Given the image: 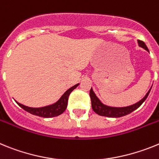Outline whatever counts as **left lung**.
Here are the masks:
<instances>
[{
    "label": "left lung",
    "mask_w": 159,
    "mask_h": 159,
    "mask_svg": "<svg viewBox=\"0 0 159 159\" xmlns=\"http://www.w3.org/2000/svg\"><path fill=\"white\" fill-rule=\"evenodd\" d=\"M138 44H139V46L142 47V48H143V49L149 52L148 48H147V46H146V44L143 41L138 40ZM151 88H152V86L150 87V89H149L148 92L146 93V94L145 95L143 99H141L139 102H138L135 104L131 105V106H125V107H113V106H109L103 104L99 100L98 98L96 96L93 89L91 88L90 91H89V96H90L91 98L92 109H93V110L96 114L101 116H105V117H109V118H120V117H123V116L127 115V114L132 113L135 110H137L139 106L144 102L146 99L147 98L150 90H151Z\"/></svg>",
    "instance_id": "obj_1"
}]
</instances>
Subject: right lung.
<instances>
[{"label":"right lung","instance_id":"1","mask_svg":"<svg viewBox=\"0 0 159 159\" xmlns=\"http://www.w3.org/2000/svg\"><path fill=\"white\" fill-rule=\"evenodd\" d=\"M79 85L76 84L75 85L70 87V89L67 90L61 95L60 98L56 102L53 104L49 105V106H43V107H38V108H34V107H29L23 104H20L18 102H16L18 104L19 106H20L23 110H25L27 112L30 113L31 114L34 115L39 116V117H42V118H53V117H57V116L60 115L62 114L66 110V107H67V103H68V98L70 96V93L74 90L75 88H77Z\"/></svg>","mask_w":159,"mask_h":159}]
</instances>
